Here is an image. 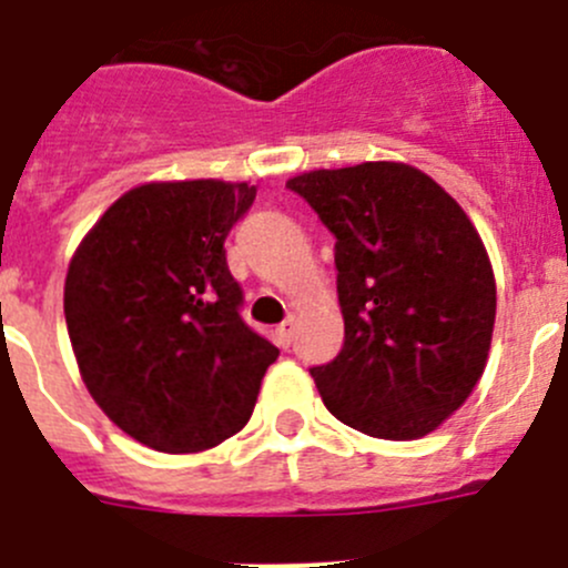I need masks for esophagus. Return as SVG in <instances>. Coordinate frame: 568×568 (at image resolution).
<instances>
[{"label":"esophagus","instance_id":"1","mask_svg":"<svg viewBox=\"0 0 568 568\" xmlns=\"http://www.w3.org/2000/svg\"><path fill=\"white\" fill-rule=\"evenodd\" d=\"M275 335H278V343L284 348H287L290 343H293V337H295V318H293V315H287V318L281 321L278 329H275Z\"/></svg>","mask_w":568,"mask_h":568}]
</instances>
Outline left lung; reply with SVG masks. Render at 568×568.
<instances>
[{
  "label": "left lung",
  "instance_id": "obj_1",
  "mask_svg": "<svg viewBox=\"0 0 568 568\" xmlns=\"http://www.w3.org/2000/svg\"><path fill=\"white\" fill-rule=\"evenodd\" d=\"M287 189L335 236L343 348L310 368L343 425L419 439L485 372L496 324L490 258L459 202L405 163L310 171Z\"/></svg>",
  "mask_w": 568,
  "mask_h": 568
}]
</instances>
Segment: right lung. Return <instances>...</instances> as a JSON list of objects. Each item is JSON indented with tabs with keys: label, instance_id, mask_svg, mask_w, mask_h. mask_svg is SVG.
<instances>
[{
	"label": "right lung",
	"instance_id": "obj_1",
	"mask_svg": "<svg viewBox=\"0 0 568 568\" xmlns=\"http://www.w3.org/2000/svg\"><path fill=\"white\" fill-rule=\"evenodd\" d=\"M256 185L149 182L114 202L72 256L64 318L92 399L163 454L247 425L278 348L244 324L225 239Z\"/></svg>",
	"mask_w": 568,
	"mask_h": 568
}]
</instances>
